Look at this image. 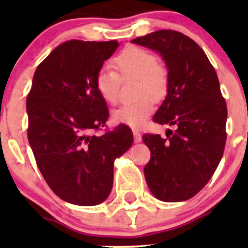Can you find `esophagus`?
<instances>
[{"instance_id": "34e87169", "label": "esophagus", "mask_w": 248, "mask_h": 248, "mask_svg": "<svg viewBox=\"0 0 248 248\" xmlns=\"http://www.w3.org/2000/svg\"><path fill=\"white\" fill-rule=\"evenodd\" d=\"M133 136H134V141L136 142L141 141V134H140L138 129H133Z\"/></svg>"}]
</instances>
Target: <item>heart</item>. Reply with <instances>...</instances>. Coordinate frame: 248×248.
<instances>
[{"instance_id": "1", "label": "heart", "mask_w": 248, "mask_h": 248, "mask_svg": "<svg viewBox=\"0 0 248 248\" xmlns=\"http://www.w3.org/2000/svg\"><path fill=\"white\" fill-rule=\"evenodd\" d=\"M114 69L104 67L96 77V89L102 98L109 104L119 99L120 78L137 80V102L127 103L112 111V120L129 127H140L154 111V101H161L168 91V77L158 66V59L142 47H127L112 60Z\"/></svg>"}]
</instances>
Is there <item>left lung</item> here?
<instances>
[{"label":"left lung","mask_w":248,"mask_h":248,"mask_svg":"<svg viewBox=\"0 0 248 248\" xmlns=\"http://www.w3.org/2000/svg\"><path fill=\"white\" fill-rule=\"evenodd\" d=\"M132 43L163 59L168 91L154 121L176 128L167 129V138L142 136L151 151L145 180L159 201H187L209 182L223 156L227 104L218 78L202 47L180 32L161 30Z\"/></svg>","instance_id":"left-lung-1"}]
</instances>
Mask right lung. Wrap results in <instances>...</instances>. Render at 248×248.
Returning a JSON list of instances; mask_svg holds the SVG:
<instances>
[{"label":"right lung","mask_w":248,"mask_h":248,"mask_svg":"<svg viewBox=\"0 0 248 248\" xmlns=\"http://www.w3.org/2000/svg\"><path fill=\"white\" fill-rule=\"evenodd\" d=\"M119 46L116 41L64 42L34 72L26 99L27 138L46 184L71 204L93 206L106 201L115 159L133 144L126 124L93 134L109 116L96 77Z\"/></svg>","instance_id":"obj_1"}]
</instances>
